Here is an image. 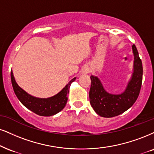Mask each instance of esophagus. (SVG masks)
I'll list each match as a JSON object with an SVG mask.
<instances>
[{
    "label": "esophagus",
    "mask_w": 154,
    "mask_h": 154,
    "mask_svg": "<svg viewBox=\"0 0 154 154\" xmlns=\"http://www.w3.org/2000/svg\"><path fill=\"white\" fill-rule=\"evenodd\" d=\"M90 72V68H88V67H85L83 69V73H88Z\"/></svg>",
    "instance_id": "esophagus-1"
}]
</instances>
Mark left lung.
<instances>
[{
  "label": "left lung",
  "instance_id": "1",
  "mask_svg": "<svg viewBox=\"0 0 154 154\" xmlns=\"http://www.w3.org/2000/svg\"><path fill=\"white\" fill-rule=\"evenodd\" d=\"M134 56L133 73L124 91L119 94L106 91L97 76L91 75V86L89 91L90 103L100 116H116L130 109L139 95L143 76V66L135 45H132Z\"/></svg>",
  "mask_w": 154,
  "mask_h": 154
}]
</instances>
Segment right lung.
<instances>
[{"instance_id": "1", "label": "right lung", "mask_w": 154, "mask_h": 154, "mask_svg": "<svg viewBox=\"0 0 154 154\" xmlns=\"http://www.w3.org/2000/svg\"><path fill=\"white\" fill-rule=\"evenodd\" d=\"M11 77L13 91L20 103L30 111L41 116H51L63 109L67 103V95L69 93L70 86L76 79L75 77L71 79L68 84L55 96L43 98L31 96L20 88L15 80L12 71L11 72Z\"/></svg>"}]
</instances>
